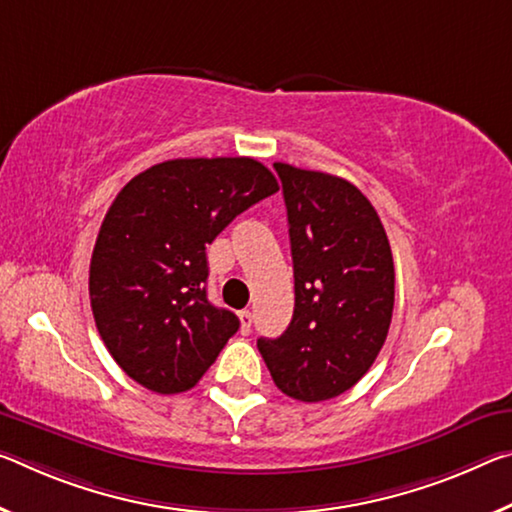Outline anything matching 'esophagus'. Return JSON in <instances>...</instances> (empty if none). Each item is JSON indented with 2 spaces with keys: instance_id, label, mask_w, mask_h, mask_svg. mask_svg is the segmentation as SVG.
I'll return each mask as SVG.
<instances>
[{
  "instance_id": "esophagus-1",
  "label": "esophagus",
  "mask_w": 512,
  "mask_h": 512,
  "mask_svg": "<svg viewBox=\"0 0 512 512\" xmlns=\"http://www.w3.org/2000/svg\"><path fill=\"white\" fill-rule=\"evenodd\" d=\"M239 321H241V335H248L250 326H253V312L250 310L239 312Z\"/></svg>"
}]
</instances>
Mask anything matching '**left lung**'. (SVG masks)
Masks as SVG:
<instances>
[{"instance_id":"obj_1","label":"left lung","mask_w":512,"mask_h":512,"mask_svg":"<svg viewBox=\"0 0 512 512\" xmlns=\"http://www.w3.org/2000/svg\"><path fill=\"white\" fill-rule=\"evenodd\" d=\"M287 205L294 316L257 339L273 383L296 401L344 394L369 371L394 310V259L385 227L342 177L273 164Z\"/></svg>"}]
</instances>
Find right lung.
I'll return each instance as SVG.
<instances>
[{
	"label": "right lung",
	"mask_w": 512,
	"mask_h": 512,
	"mask_svg": "<svg viewBox=\"0 0 512 512\" xmlns=\"http://www.w3.org/2000/svg\"><path fill=\"white\" fill-rule=\"evenodd\" d=\"M278 180L250 157L170 159L111 202L91 257V307L111 358L157 394L191 389L234 332L207 300V243Z\"/></svg>",
	"instance_id": "obj_1"
}]
</instances>
